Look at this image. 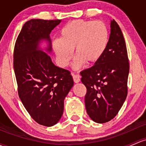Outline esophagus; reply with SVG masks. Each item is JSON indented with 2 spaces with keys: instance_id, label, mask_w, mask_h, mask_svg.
Masks as SVG:
<instances>
[{
  "instance_id": "34e87169",
  "label": "esophagus",
  "mask_w": 146,
  "mask_h": 146,
  "mask_svg": "<svg viewBox=\"0 0 146 146\" xmlns=\"http://www.w3.org/2000/svg\"><path fill=\"white\" fill-rule=\"evenodd\" d=\"M71 75H72V76H73V80H74V82H76V83H78V82H80V81L81 76H80L79 74H75V73H71Z\"/></svg>"
}]
</instances>
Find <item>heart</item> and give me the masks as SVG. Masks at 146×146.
Listing matches in <instances>:
<instances>
[{
  "instance_id": "b5f03b06",
  "label": "heart",
  "mask_w": 146,
  "mask_h": 146,
  "mask_svg": "<svg viewBox=\"0 0 146 146\" xmlns=\"http://www.w3.org/2000/svg\"><path fill=\"white\" fill-rule=\"evenodd\" d=\"M108 43V31L101 21L73 20L66 24L60 31V40L54 41V52L61 67H66L73 57L75 70L81 68L85 63L89 65L97 62L103 56Z\"/></svg>"
}]
</instances>
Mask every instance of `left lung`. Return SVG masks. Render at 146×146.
Returning <instances> with one entry per match:
<instances>
[{
    "mask_svg": "<svg viewBox=\"0 0 146 146\" xmlns=\"http://www.w3.org/2000/svg\"><path fill=\"white\" fill-rule=\"evenodd\" d=\"M129 72L125 38L113 19L105 52L92 67L80 73L87 88L86 110L94 122L105 123L115 117L127 98Z\"/></svg>",
    "mask_w": 146,
    "mask_h": 146,
    "instance_id": "left-lung-1",
    "label": "left lung"
}]
</instances>
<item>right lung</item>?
Here are the masks:
<instances>
[{"label":"right lung","mask_w":146,"mask_h":146,"mask_svg":"<svg viewBox=\"0 0 146 146\" xmlns=\"http://www.w3.org/2000/svg\"><path fill=\"white\" fill-rule=\"evenodd\" d=\"M61 19H31L18 36L14 69L18 93L31 117L41 125H56L64 112V99L73 86L70 71L54 64L50 33ZM45 42V48L42 44Z\"/></svg>","instance_id":"add662e5"}]
</instances>
